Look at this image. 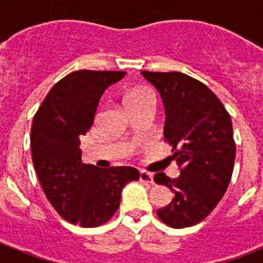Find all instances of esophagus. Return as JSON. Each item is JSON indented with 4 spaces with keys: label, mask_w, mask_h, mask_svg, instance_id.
Here are the masks:
<instances>
[{
    "label": "esophagus",
    "mask_w": 263,
    "mask_h": 263,
    "mask_svg": "<svg viewBox=\"0 0 263 263\" xmlns=\"http://www.w3.org/2000/svg\"><path fill=\"white\" fill-rule=\"evenodd\" d=\"M139 180L145 183H154L152 174L146 173V171H141V173H139Z\"/></svg>",
    "instance_id": "obj_1"
}]
</instances>
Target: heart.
<instances>
[{"label":"heart","instance_id":"1","mask_svg":"<svg viewBox=\"0 0 263 263\" xmlns=\"http://www.w3.org/2000/svg\"><path fill=\"white\" fill-rule=\"evenodd\" d=\"M146 104H153V105L155 104L154 93L147 88H134L125 95V105L127 106V109L146 105Z\"/></svg>","mask_w":263,"mask_h":263}]
</instances>
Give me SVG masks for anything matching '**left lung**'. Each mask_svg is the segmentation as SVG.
I'll use <instances>...</instances> for the list:
<instances>
[{
  "label": "left lung",
  "instance_id": "8db88e82",
  "mask_svg": "<svg viewBox=\"0 0 263 263\" xmlns=\"http://www.w3.org/2000/svg\"><path fill=\"white\" fill-rule=\"evenodd\" d=\"M142 75L159 92L164 105V141L173 146L180 176L154 175L175 197L157 211L171 228L203 221L221 200L233 173L236 143L229 113L210 88L182 72H150Z\"/></svg>",
  "mask_w": 263,
  "mask_h": 263
}]
</instances>
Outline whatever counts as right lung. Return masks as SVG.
<instances>
[{
  "label": "right lung",
  "mask_w": 263,
  "mask_h": 263,
  "mask_svg": "<svg viewBox=\"0 0 263 263\" xmlns=\"http://www.w3.org/2000/svg\"><path fill=\"white\" fill-rule=\"evenodd\" d=\"M124 71H75L58 81L34 116L31 155L46 197L64 220L84 228L109 221L134 167L99 168L81 162L80 136L93 125L99 101Z\"/></svg>",
  "instance_id": "obj_1"
}]
</instances>
